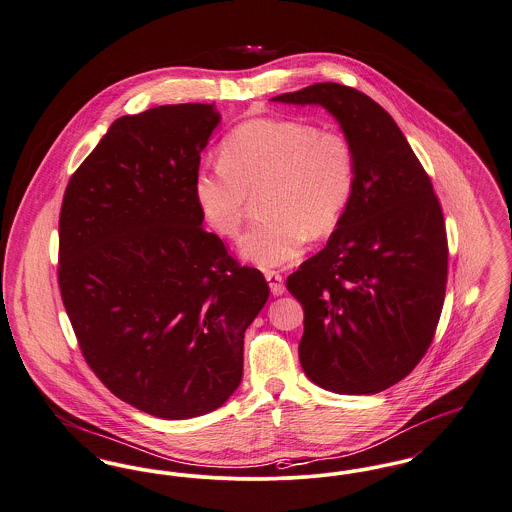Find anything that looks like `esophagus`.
<instances>
[{
  "mask_svg": "<svg viewBox=\"0 0 512 512\" xmlns=\"http://www.w3.org/2000/svg\"><path fill=\"white\" fill-rule=\"evenodd\" d=\"M266 279H268V285H270L273 295H283L285 293V283H283L281 273L270 270V272H266Z\"/></svg>",
  "mask_w": 512,
  "mask_h": 512,
  "instance_id": "34e87169",
  "label": "esophagus"
}]
</instances>
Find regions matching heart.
<instances>
[{"instance_id": "heart-1", "label": "heart", "mask_w": 512, "mask_h": 512, "mask_svg": "<svg viewBox=\"0 0 512 512\" xmlns=\"http://www.w3.org/2000/svg\"><path fill=\"white\" fill-rule=\"evenodd\" d=\"M357 155L338 130L295 118H254L223 139L219 165L196 174L194 194L207 225L237 239L252 204L264 217L240 240L244 260L260 268L297 262L307 237H326L351 204Z\"/></svg>"}]
</instances>
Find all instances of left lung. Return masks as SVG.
I'll return each instance as SVG.
<instances>
[{"instance_id": "8db88e82", "label": "left lung", "mask_w": 512, "mask_h": 512, "mask_svg": "<svg viewBox=\"0 0 512 512\" xmlns=\"http://www.w3.org/2000/svg\"><path fill=\"white\" fill-rule=\"evenodd\" d=\"M272 101L324 106L357 155L338 229L287 277L305 308L301 367L336 394L382 392L415 369L435 336L448 273L443 209L394 118L365 93L316 83Z\"/></svg>"}]
</instances>
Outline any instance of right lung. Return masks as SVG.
I'll return each mask as SVG.
<instances>
[{
	"label": "right lung",
	"mask_w": 512,
	"mask_h": 512,
	"mask_svg": "<svg viewBox=\"0 0 512 512\" xmlns=\"http://www.w3.org/2000/svg\"><path fill=\"white\" fill-rule=\"evenodd\" d=\"M215 104L118 118L69 178L58 283L81 353L122 402L163 419L221 408L270 297L207 233L194 180Z\"/></svg>",
	"instance_id": "add662e5"
}]
</instances>
